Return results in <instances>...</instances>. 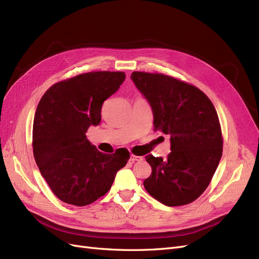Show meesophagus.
I'll return each mask as SVG.
<instances>
[{
    "label": "esophagus",
    "instance_id": "1",
    "mask_svg": "<svg viewBox=\"0 0 259 259\" xmlns=\"http://www.w3.org/2000/svg\"><path fill=\"white\" fill-rule=\"evenodd\" d=\"M143 160V158L142 156H137V155H131V158H130V161L132 162V163H135V162H140Z\"/></svg>",
    "mask_w": 259,
    "mask_h": 259
}]
</instances>
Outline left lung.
<instances>
[{
  "instance_id": "8db88e82",
  "label": "left lung",
  "mask_w": 259,
  "mask_h": 259,
  "mask_svg": "<svg viewBox=\"0 0 259 259\" xmlns=\"http://www.w3.org/2000/svg\"><path fill=\"white\" fill-rule=\"evenodd\" d=\"M131 79L152 109L154 130L170 135L166 160L146 156L152 173L145 189L167 206L189 204L204 192L223 154L215 107L198 88L168 75L135 71Z\"/></svg>"
}]
</instances>
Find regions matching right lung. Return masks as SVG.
Returning a JSON list of instances; mask_svg holds the SVG:
<instances>
[{"label": "right lung", "instance_id": "add662e5", "mask_svg": "<svg viewBox=\"0 0 259 259\" xmlns=\"http://www.w3.org/2000/svg\"><path fill=\"white\" fill-rule=\"evenodd\" d=\"M124 72L97 71L54 84L41 98L33 121V155L42 176L62 202L85 206L110 189L127 150L103 153L86 137L101 121L104 101L120 89Z\"/></svg>", "mask_w": 259, "mask_h": 259}]
</instances>
